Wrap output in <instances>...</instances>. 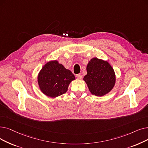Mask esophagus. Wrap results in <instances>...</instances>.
Listing matches in <instances>:
<instances>
[{
  "mask_svg": "<svg viewBox=\"0 0 148 148\" xmlns=\"http://www.w3.org/2000/svg\"><path fill=\"white\" fill-rule=\"evenodd\" d=\"M76 77L77 79H82L83 78V76H82V74H77Z\"/></svg>",
  "mask_w": 148,
  "mask_h": 148,
  "instance_id": "esophagus-1",
  "label": "esophagus"
}]
</instances>
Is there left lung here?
<instances>
[{
	"mask_svg": "<svg viewBox=\"0 0 148 148\" xmlns=\"http://www.w3.org/2000/svg\"><path fill=\"white\" fill-rule=\"evenodd\" d=\"M87 74L83 80L90 92L97 96H103L113 88L115 83V73L108 62L93 58L88 64Z\"/></svg>",
	"mask_w": 148,
	"mask_h": 148,
	"instance_id": "obj_1",
	"label": "left lung"
}]
</instances>
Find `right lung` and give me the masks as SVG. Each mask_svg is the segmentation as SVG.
<instances>
[{
  "mask_svg": "<svg viewBox=\"0 0 148 148\" xmlns=\"http://www.w3.org/2000/svg\"><path fill=\"white\" fill-rule=\"evenodd\" d=\"M75 79L74 75L57 60L45 64L38 75V83L42 92L51 97L65 94L68 85Z\"/></svg>",
  "mask_w": 148,
  "mask_h": 148,
  "instance_id": "right-lung-1",
  "label": "right lung"
}]
</instances>
